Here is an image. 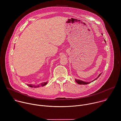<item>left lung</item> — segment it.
Segmentation results:
<instances>
[{
  "instance_id": "obj_1",
  "label": "left lung",
  "mask_w": 121,
  "mask_h": 121,
  "mask_svg": "<svg viewBox=\"0 0 121 121\" xmlns=\"http://www.w3.org/2000/svg\"><path fill=\"white\" fill-rule=\"evenodd\" d=\"M102 34V35H103L102 34ZM104 41H105V42L106 43V41H105V40H104ZM101 73L99 74V75L98 76V77H97V78H96L95 79H94V80H93L92 81H91V82H86V81H82V80H79V79H75V81H76V82L78 84H79V85H86V84H89V83H90L91 82H93V81H94L96 80L100 76V75H101Z\"/></svg>"
}]
</instances>
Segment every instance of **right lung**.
<instances>
[{"mask_svg": "<svg viewBox=\"0 0 121 121\" xmlns=\"http://www.w3.org/2000/svg\"><path fill=\"white\" fill-rule=\"evenodd\" d=\"M47 83L48 82H43V83H41L40 85H37V86H35V85H31V84H27V86H30V87H35V88H36V87H39L40 86H45V85H46L47 84Z\"/></svg>", "mask_w": 121, "mask_h": 121, "instance_id": "obj_1", "label": "right lung"}]
</instances>
